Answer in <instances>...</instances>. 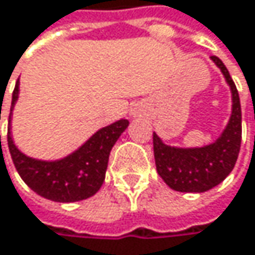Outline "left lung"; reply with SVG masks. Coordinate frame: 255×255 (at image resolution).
Instances as JSON below:
<instances>
[{"mask_svg": "<svg viewBox=\"0 0 255 255\" xmlns=\"http://www.w3.org/2000/svg\"><path fill=\"white\" fill-rule=\"evenodd\" d=\"M211 62L220 69L230 88L232 111L226 127L220 135L204 146H170L153 132V153L158 174L174 190L202 193L220 184L233 170L242 137L241 102L235 82L225 63L213 56Z\"/></svg>", "mask_w": 255, "mask_h": 255, "instance_id": "8db88e82", "label": "left lung"}]
</instances>
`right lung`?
<instances>
[{
  "mask_svg": "<svg viewBox=\"0 0 255 255\" xmlns=\"http://www.w3.org/2000/svg\"><path fill=\"white\" fill-rule=\"evenodd\" d=\"M19 93L20 82L17 79L11 99L7 140L14 167L22 180L35 193L54 202H77L96 195L105 181L111 150L129 123L123 118L97 129L77 150L63 158H32L16 146L11 134L13 111L19 100Z\"/></svg>",
  "mask_w": 255,
  "mask_h": 255,
  "instance_id": "obj_1",
  "label": "right lung"
}]
</instances>
